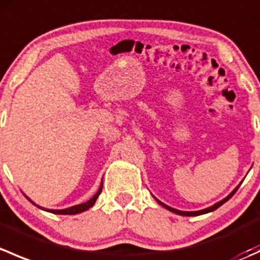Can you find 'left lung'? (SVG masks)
Returning <instances> with one entry per match:
<instances>
[{
    "label": "left lung",
    "mask_w": 260,
    "mask_h": 260,
    "mask_svg": "<svg viewBox=\"0 0 260 260\" xmlns=\"http://www.w3.org/2000/svg\"><path fill=\"white\" fill-rule=\"evenodd\" d=\"M238 188H239V186H238L237 188H235L234 191H233L232 193H230L229 196H226V198L224 199V200H221V201H219V203H216L215 204V205H212V206H210V208H208V209H204V210H200V211H180V210H176V209H172V208H170V206H167L166 204H164V203H161V201H158L157 200V203L159 204V205H162L164 206L165 209H167V210H170V211H172V212H175V214H177V215H182V216H198V215H201V214H206V212H210V211H214V210H216L217 208H220V206L222 205V204L224 203H226L228 200H229L230 198H232L233 195H234L235 192H237V190Z\"/></svg>",
    "instance_id": "obj_1"
}]
</instances>
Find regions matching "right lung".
<instances>
[{"mask_svg":"<svg viewBox=\"0 0 260 260\" xmlns=\"http://www.w3.org/2000/svg\"><path fill=\"white\" fill-rule=\"evenodd\" d=\"M102 188H103V182H102L101 187H99V190H98V192H96L95 195H94L93 198L90 199V200H88L86 203H84V204H80V205H75V206H73V208L64 209V210H46V211L52 212V214H60V215H74V214H79V212L88 210L89 208H91V206L95 204L96 199H98V196L101 195ZM44 210H45V209H44Z\"/></svg>","mask_w":260,"mask_h":260,"instance_id":"add662e5","label":"right lung"}]
</instances>
